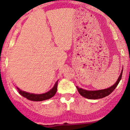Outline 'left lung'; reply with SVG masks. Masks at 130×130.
Returning a JSON list of instances; mask_svg holds the SVG:
<instances>
[{"label": "left lung", "instance_id": "left-lung-1", "mask_svg": "<svg viewBox=\"0 0 130 130\" xmlns=\"http://www.w3.org/2000/svg\"><path fill=\"white\" fill-rule=\"evenodd\" d=\"M122 71H123V69L122 70V71H121V74H120L116 83L113 85L111 86V87L108 88L100 90H84V89L80 88H78V86H76L77 90H78L79 94H80V95H82L83 97H85L86 99H99L104 98V97L109 95V94H111L112 91L115 90V88L117 86L120 80H121V78H122Z\"/></svg>", "mask_w": 130, "mask_h": 130}]
</instances>
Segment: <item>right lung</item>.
<instances>
[{
	"mask_svg": "<svg viewBox=\"0 0 130 130\" xmlns=\"http://www.w3.org/2000/svg\"><path fill=\"white\" fill-rule=\"evenodd\" d=\"M57 85H58V80L56 82L55 85L53 86V88L50 91L42 94H35L26 92V91L20 90L17 87V89L19 93L21 94L22 97H25L27 99L30 100V101H45V100H47L49 99H51L55 95L57 90Z\"/></svg>",
	"mask_w": 130,
	"mask_h": 130,
	"instance_id": "right-lung-1",
	"label": "right lung"
}]
</instances>
